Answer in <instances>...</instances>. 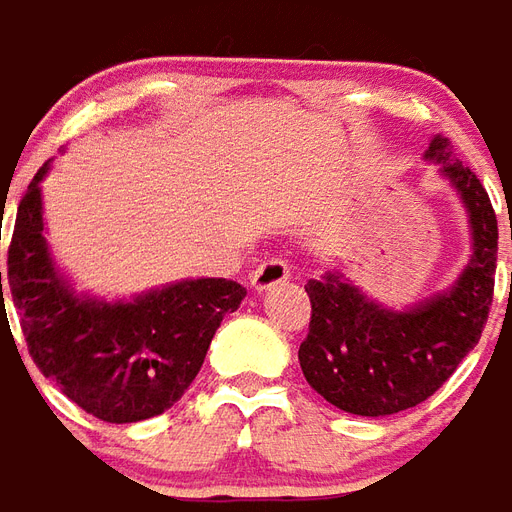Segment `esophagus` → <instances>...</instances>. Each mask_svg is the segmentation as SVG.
Segmentation results:
<instances>
[{
    "label": "esophagus",
    "instance_id": "1",
    "mask_svg": "<svg viewBox=\"0 0 512 512\" xmlns=\"http://www.w3.org/2000/svg\"><path fill=\"white\" fill-rule=\"evenodd\" d=\"M286 278H289V264L284 259H267L262 262L253 275H250V286L256 289V292H264V289H270V286L284 284Z\"/></svg>",
    "mask_w": 512,
    "mask_h": 512
}]
</instances>
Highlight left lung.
I'll return each mask as SVG.
<instances>
[{
    "label": "left lung",
    "instance_id": "8db88e82",
    "mask_svg": "<svg viewBox=\"0 0 512 512\" xmlns=\"http://www.w3.org/2000/svg\"><path fill=\"white\" fill-rule=\"evenodd\" d=\"M424 162L438 165L469 217L471 256L458 278L405 308L369 297L336 267L306 284L311 322L300 369L311 389L355 416H391L436 394L480 342L494 300L499 228L488 192L441 134Z\"/></svg>",
    "mask_w": 512,
    "mask_h": 512
}]
</instances>
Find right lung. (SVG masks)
<instances>
[{"instance_id": "1", "label": "right lung", "mask_w": 512, "mask_h": 512, "mask_svg": "<svg viewBox=\"0 0 512 512\" xmlns=\"http://www.w3.org/2000/svg\"><path fill=\"white\" fill-rule=\"evenodd\" d=\"M49 170L52 159L21 198L7 253L13 306L32 361L101 422L159 416L190 389L220 322L248 292L226 278H181L118 300L76 292L46 242L41 184Z\"/></svg>"}]
</instances>
